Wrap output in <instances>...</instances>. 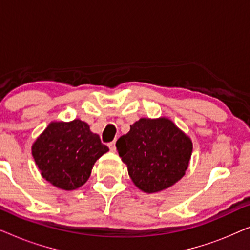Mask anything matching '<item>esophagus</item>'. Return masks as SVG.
<instances>
[{
	"instance_id": "obj_1",
	"label": "esophagus",
	"mask_w": 250,
	"mask_h": 250,
	"mask_svg": "<svg viewBox=\"0 0 250 250\" xmlns=\"http://www.w3.org/2000/svg\"><path fill=\"white\" fill-rule=\"evenodd\" d=\"M108 146H109V149L111 150V151H116V145H115V141H112V142L109 143Z\"/></svg>"
}]
</instances>
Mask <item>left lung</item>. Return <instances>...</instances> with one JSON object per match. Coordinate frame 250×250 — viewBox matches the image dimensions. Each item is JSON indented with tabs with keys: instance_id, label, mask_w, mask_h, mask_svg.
I'll return each mask as SVG.
<instances>
[{
	"instance_id": "left-lung-1",
	"label": "left lung",
	"mask_w": 250,
	"mask_h": 250,
	"mask_svg": "<svg viewBox=\"0 0 250 250\" xmlns=\"http://www.w3.org/2000/svg\"><path fill=\"white\" fill-rule=\"evenodd\" d=\"M116 148L133 183L143 192L155 193L184 176L192 141L169 118H140L117 140Z\"/></svg>"
}]
</instances>
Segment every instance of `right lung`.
I'll return each mask as SVG.
<instances>
[{"mask_svg": "<svg viewBox=\"0 0 250 250\" xmlns=\"http://www.w3.org/2000/svg\"><path fill=\"white\" fill-rule=\"evenodd\" d=\"M108 151L100 136L81 119L51 122L32 145L43 179L66 191L86 183L95 162Z\"/></svg>", "mask_w": 250, "mask_h": 250, "instance_id": "add662e5", "label": "right lung"}]
</instances>
